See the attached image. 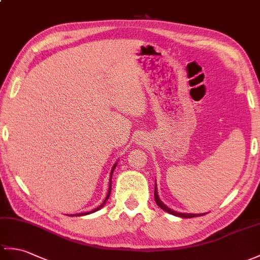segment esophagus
<instances>
[{
  "instance_id": "1",
  "label": "esophagus",
  "mask_w": 260,
  "mask_h": 260,
  "mask_svg": "<svg viewBox=\"0 0 260 260\" xmlns=\"http://www.w3.org/2000/svg\"><path fill=\"white\" fill-rule=\"evenodd\" d=\"M137 143H138V145H142V144H143V141H142V140H141V138H140V140H138V141H137Z\"/></svg>"
}]
</instances>
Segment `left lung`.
I'll use <instances>...</instances> for the list:
<instances>
[{"instance_id": "8db88e82", "label": "left lung", "mask_w": 260, "mask_h": 260, "mask_svg": "<svg viewBox=\"0 0 260 260\" xmlns=\"http://www.w3.org/2000/svg\"><path fill=\"white\" fill-rule=\"evenodd\" d=\"M154 196H155V202L156 204L158 205V206L162 209L165 210V212L170 213L172 215H175V216H178V217H183V218H191V217H197V216H201V215H205V214H182V213H177V212H174L173 209L168 208L165 204H162L161 201L159 199L158 195H157V189H156V186H155V192H154Z\"/></svg>"}]
</instances>
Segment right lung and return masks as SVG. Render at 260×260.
Segmentation results:
<instances>
[{
    "label": "right lung",
    "instance_id": "add662e5",
    "mask_svg": "<svg viewBox=\"0 0 260 260\" xmlns=\"http://www.w3.org/2000/svg\"><path fill=\"white\" fill-rule=\"evenodd\" d=\"M116 165H117V162L115 165L113 166V168H112V173H111V179H110V187H108V192H107V196H106V198L104 199V202L102 203V205L101 206H99L98 208H95L94 210H92V212H88V213H82V214H76V215H71V216H83V215H87V214H90V213H94V212H98L99 209H101L103 206H104V204L106 203V201L108 199V197H110V194H111V190H112V174H113V172H114V170H115V167H116Z\"/></svg>",
    "mask_w": 260,
    "mask_h": 260
}]
</instances>
